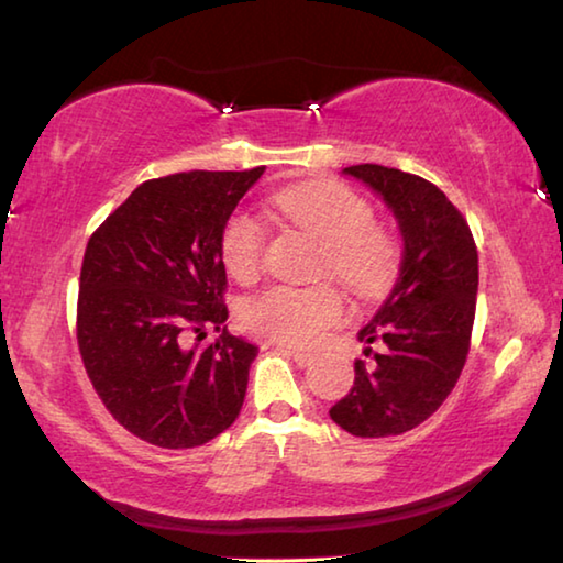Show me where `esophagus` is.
Returning <instances> with one entry per match:
<instances>
[{"label": "esophagus", "instance_id": "1", "mask_svg": "<svg viewBox=\"0 0 563 563\" xmlns=\"http://www.w3.org/2000/svg\"><path fill=\"white\" fill-rule=\"evenodd\" d=\"M273 345H275V350H280L283 355H288V357H292L295 362H298L300 367H310V365H312V360H316V357L310 355V352L295 350V347H290V345H280V342H273Z\"/></svg>", "mask_w": 563, "mask_h": 563}]
</instances>
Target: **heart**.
<instances>
[{
	"mask_svg": "<svg viewBox=\"0 0 563 563\" xmlns=\"http://www.w3.org/2000/svg\"><path fill=\"white\" fill-rule=\"evenodd\" d=\"M273 206L285 221L322 245L320 271L335 275L352 292L375 298L385 292L397 273V247L375 228V211L347 186L305 184L283 188ZM263 225L251 213L228 218L221 233V258L235 280H251L263 255ZM243 322L285 345H312L322 332L345 316L338 288L322 283L310 288L271 285L243 302Z\"/></svg>",
	"mask_w": 563,
	"mask_h": 563,
	"instance_id": "obj_1",
	"label": "heart"
}]
</instances>
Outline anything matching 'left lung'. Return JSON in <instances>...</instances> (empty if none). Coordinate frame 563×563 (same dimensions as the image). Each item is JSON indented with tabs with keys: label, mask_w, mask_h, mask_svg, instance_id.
Segmentation results:
<instances>
[{
	"label": "left lung",
	"mask_w": 563,
	"mask_h": 563,
	"mask_svg": "<svg viewBox=\"0 0 563 563\" xmlns=\"http://www.w3.org/2000/svg\"><path fill=\"white\" fill-rule=\"evenodd\" d=\"M395 216L402 238L399 273L373 320L357 332L369 367L355 362L350 393L330 407L332 422L355 437L415 430L452 393L470 352L479 258L470 225L440 188L405 170L342 168Z\"/></svg>",
	"instance_id": "obj_1"
}]
</instances>
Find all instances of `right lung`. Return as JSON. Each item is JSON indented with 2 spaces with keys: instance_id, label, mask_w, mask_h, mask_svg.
Listing matches in <instances>:
<instances>
[{
  "instance_id": "right-lung-1",
  "label": "right lung",
  "mask_w": 563,
  "mask_h": 563,
  "mask_svg": "<svg viewBox=\"0 0 563 563\" xmlns=\"http://www.w3.org/2000/svg\"><path fill=\"white\" fill-rule=\"evenodd\" d=\"M188 170L141 184L89 238L76 338L101 402L148 444L190 450L241 415L258 347L223 328V225L263 176ZM213 327L216 343L186 349Z\"/></svg>"
}]
</instances>
